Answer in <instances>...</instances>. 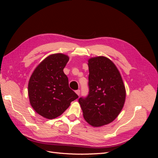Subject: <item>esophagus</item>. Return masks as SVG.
<instances>
[{"label": "esophagus", "instance_id": "esophagus-1", "mask_svg": "<svg viewBox=\"0 0 158 158\" xmlns=\"http://www.w3.org/2000/svg\"><path fill=\"white\" fill-rule=\"evenodd\" d=\"M76 94H77L78 95H80V89H78V90H76Z\"/></svg>", "mask_w": 158, "mask_h": 158}]
</instances>
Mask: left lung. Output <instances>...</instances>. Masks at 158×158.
Returning <instances> with one entry per match:
<instances>
[{
	"mask_svg": "<svg viewBox=\"0 0 158 158\" xmlns=\"http://www.w3.org/2000/svg\"><path fill=\"white\" fill-rule=\"evenodd\" d=\"M88 64L89 94L78 102L85 121L99 127L118 117L125 102L126 89L118 69L109 59L92 57Z\"/></svg>",
	"mask_w": 158,
	"mask_h": 158,
	"instance_id": "1",
	"label": "left lung"
}]
</instances>
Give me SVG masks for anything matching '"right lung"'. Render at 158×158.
<instances>
[{
	"label": "right lung",
	"mask_w": 158,
	"mask_h": 158,
	"mask_svg": "<svg viewBox=\"0 0 158 158\" xmlns=\"http://www.w3.org/2000/svg\"><path fill=\"white\" fill-rule=\"evenodd\" d=\"M69 56L63 53L49 55L33 70L28 83V95L35 111L48 119L59 117L78 98L69 85L63 69Z\"/></svg>",
	"instance_id": "right-lung-1"
}]
</instances>
